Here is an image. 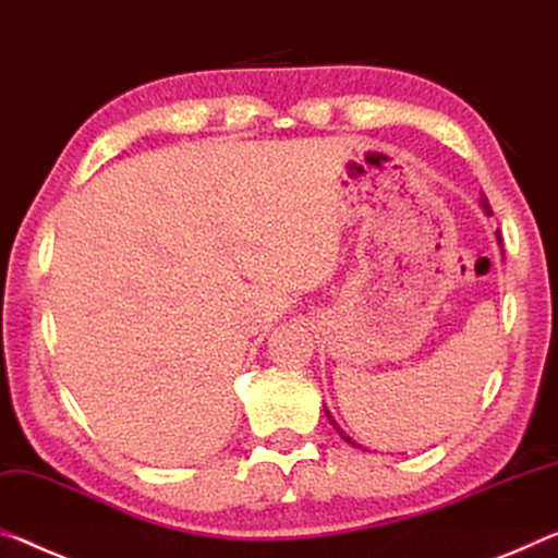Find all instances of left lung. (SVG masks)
Instances as JSON below:
<instances>
[{"label":"left lung","instance_id":"1","mask_svg":"<svg viewBox=\"0 0 558 558\" xmlns=\"http://www.w3.org/2000/svg\"><path fill=\"white\" fill-rule=\"evenodd\" d=\"M480 203H482V210H484V214L486 216H492V206H489V201H486V196H482L480 198ZM499 238V235H497ZM325 414H327V420H330V424H332V429L335 432H338V435H340V439H344V441H348V445H352V447H362V445H357V441L355 439H352L350 435H348V432H344L342 427H340V424L338 422H335V417H332V414L330 412H327V407H325Z\"/></svg>","mask_w":558,"mask_h":558}]
</instances>
